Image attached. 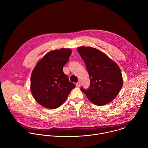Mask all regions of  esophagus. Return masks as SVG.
Returning <instances> with one entry per match:
<instances>
[{
	"label": "esophagus",
	"mask_w": 148,
	"mask_h": 148,
	"mask_svg": "<svg viewBox=\"0 0 148 148\" xmlns=\"http://www.w3.org/2000/svg\"><path fill=\"white\" fill-rule=\"evenodd\" d=\"M80 86H81V83H80L79 82H77V83L76 84V86H77V88H79Z\"/></svg>",
	"instance_id": "obj_1"
}]
</instances>
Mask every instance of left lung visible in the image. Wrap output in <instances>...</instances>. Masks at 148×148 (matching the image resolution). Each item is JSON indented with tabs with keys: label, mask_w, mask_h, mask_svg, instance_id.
<instances>
[{
	"label": "left lung",
	"mask_w": 148,
	"mask_h": 148,
	"mask_svg": "<svg viewBox=\"0 0 148 148\" xmlns=\"http://www.w3.org/2000/svg\"><path fill=\"white\" fill-rule=\"evenodd\" d=\"M77 50L85 63L90 79L88 89L81 87V91L96 105H104L112 101L123 84L118 65L96 49L82 46Z\"/></svg>",
	"instance_id": "1"
}]
</instances>
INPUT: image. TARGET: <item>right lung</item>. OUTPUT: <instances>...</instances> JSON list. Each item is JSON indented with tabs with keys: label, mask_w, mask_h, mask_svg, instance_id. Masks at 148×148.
<instances>
[{
	"label": "right lung",
	"mask_w": 148,
	"mask_h": 148,
	"mask_svg": "<svg viewBox=\"0 0 148 148\" xmlns=\"http://www.w3.org/2000/svg\"><path fill=\"white\" fill-rule=\"evenodd\" d=\"M71 50L62 49L46 54L36 65L31 77L32 94L40 105L56 109L66 99L74 84L69 81L63 71Z\"/></svg>",
	"instance_id": "right-lung-1"
}]
</instances>
